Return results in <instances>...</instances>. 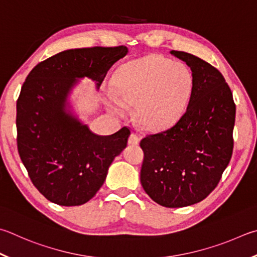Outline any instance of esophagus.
<instances>
[{
  "instance_id": "esophagus-1",
  "label": "esophagus",
  "mask_w": 257,
  "mask_h": 257,
  "mask_svg": "<svg viewBox=\"0 0 257 257\" xmlns=\"http://www.w3.org/2000/svg\"><path fill=\"white\" fill-rule=\"evenodd\" d=\"M128 143L129 145H138L141 143V138H139L136 134H132L128 138Z\"/></svg>"
}]
</instances>
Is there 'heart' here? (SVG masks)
<instances>
[{"mask_svg": "<svg viewBox=\"0 0 257 257\" xmlns=\"http://www.w3.org/2000/svg\"><path fill=\"white\" fill-rule=\"evenodd\" d=\"M112 85L114 94L106 97L109 109L123 115L125 105H135L138 123L156 133L180 120L192 93L193 77L183 63L147 56L121 66Z\"/></svg>", "mask_w": 257, "mask_h": 257, "instance_id": "1", "label": "heart"}]
</instances>
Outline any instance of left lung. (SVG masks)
<instances>
[{"mask_svg":"<svg viewBox=\"0 0 257 257\" xmlns=\"http://www.w3.org/2000/svg\"><path fill=\"white\" fill-rule=\"evenodd\" d=\"M170 53L191 68L192 93L173 127L141 142V182L156 203L181 208L206 199L229 164L236 105L217 68L185 51Z\"/></svg>","mask_w":257,"mask_h":257,"instance_id":"1","label":"left lung"}]
</instances>
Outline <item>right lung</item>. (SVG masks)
<instances>
[{
  "label": "right lung",
  "mask_w": 257,
  "mask_h": 257,
  "mask_svg": "<svg viewBox=\"0 0 257 257\" xmlns=\"http://www.w3.org/2000/svg\"><path fill=\"white\" fill-rule=\"evenodd\" d=\"M128 51L124 46L64 50L37 65L23 83L17 102L18 151L32 183L49 201L65 207L86 203L127 147L128 128L109 136L92 133L72 94L83 78L99 91L109 69Z\"/></svg>",
  "instance_id": "1"
}]
</instances>
